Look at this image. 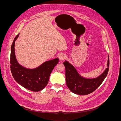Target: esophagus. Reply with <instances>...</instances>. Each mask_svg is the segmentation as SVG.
Listing matches in <instances>:
<instances>
[{
  "instance_id": "34e87169",
  "label": "esophagus",
  "mask_w": 121,
  "mask_h": 121,
  "mask_svg": "<svg viewBox=\"0 0 121 121\" xmlns=\"http://www.w3.org/2000/svg\"><path fill=\"white\" fill-rule=\"evenodd\" d=\"M66 58V56L64 55H61L59 57V59L60 61H62L64 60Z\"/></svg>"
}]
</instances>
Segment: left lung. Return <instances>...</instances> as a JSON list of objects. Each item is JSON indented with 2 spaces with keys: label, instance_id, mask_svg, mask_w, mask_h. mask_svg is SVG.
Returning <instances> with one entry per match:
<instances>
[{
  "label": "left lung",
  "instance_id": "obj_1",
  "mask_svg": "<svg viewBox=\"0 0 121 121\" xmlns=\"http://www.w3.org/2000/svg\"><path fill=\"white\" fill-rule=\"evenodd\" d=\"M109 57L107 61V68L96 78H86L79 75L76 68L68 62L65 61L64 65L65 68V81L68 89L72 92L81 95L90 94L96 90L107 76L109 68Z\"/></svg>",
  "mask_w": 121,
  "mask_h": 121
}]
</instances>
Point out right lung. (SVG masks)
Wrapping results in <instances>:
<instances>
[{
    "instance_id": "1",
    "label": "right lung",
    "mask_w": 121,
    "mask_h": 121,
    "mask_svg": "<svg viewBox=\"0 0 121 121\" xmlns=\"http://www.w3.org/2000/svg\"><path fill=\"white\" fill-rule=\"evenodd\" d=\"M19 33L15 38L11 48L10 70L14 79L24 88L32 91H39L43 89L48 84L50 75L55 66L58 64L59 59L47 61L37 68L28 69L20 65L15 54V41Z\"/></svg>"
}]
</instances>
